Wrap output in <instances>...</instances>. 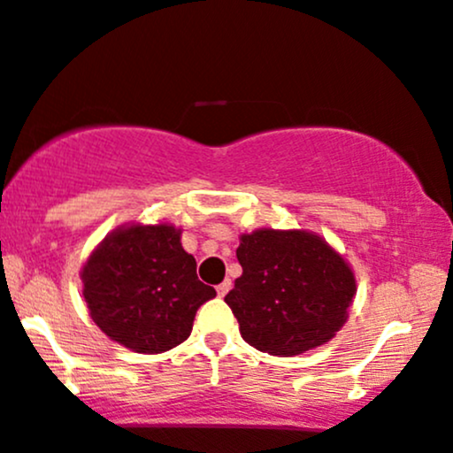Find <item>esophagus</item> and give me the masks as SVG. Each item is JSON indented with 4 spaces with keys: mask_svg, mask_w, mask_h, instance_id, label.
<instances>
[{
    "mask_svg": "<svg viewBox=\"0 0 453 453\" xmlns=\"http://www.w3.org/2000/svg\"><path fill=\"white\" fill-rule=\"evenodd\" d=\"M232 288V282L230 280H223L221 285H217V296L219 297H226L227 296V291H230Z\"/></svg>",
    "mask_w": 453,
    "mask_h": 453,
    "instance_id": "obj_1",
    "label": "esophagus"
}]
</instances>
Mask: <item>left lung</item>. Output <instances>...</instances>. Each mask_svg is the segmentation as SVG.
Instances as JSON below:
<instances>
[{"mask_svg":"<svg viewBox=\"0 0 453 453\" xmlns=\"http://www.w3.org/2000/svg\"><path fill=\"white\" fill-rule=\"evenodd\" d=\"M242 276L226 296L242 340L274 357L323 346L348 319L357 280L348 261L306 230L242 234Z\"/></svg>","mask_w":453,"mask_h":453,"instance_id":"obj_1","label":"left lung"}]
</instances>
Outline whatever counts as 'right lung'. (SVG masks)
Here are the masks:
<instances>
[{
    "instance_id": "right-lung-1",
    "label": "right lung",
    "mask_w": 453,
    "mask_h": 453,
    "mask_svg": "<svg viewBox=\"0 0 453 453\" xmlns=\"http://www.w3.org/2000/svg\"><path fill=\"white\" fill-rule=\"evenodd\" d=\"M80 276L96 326L141 354L188 340L198 308L217 296L198 280L196 259L171 223L118 227L92 250Z\"/></svg>"
}]
</instances>
